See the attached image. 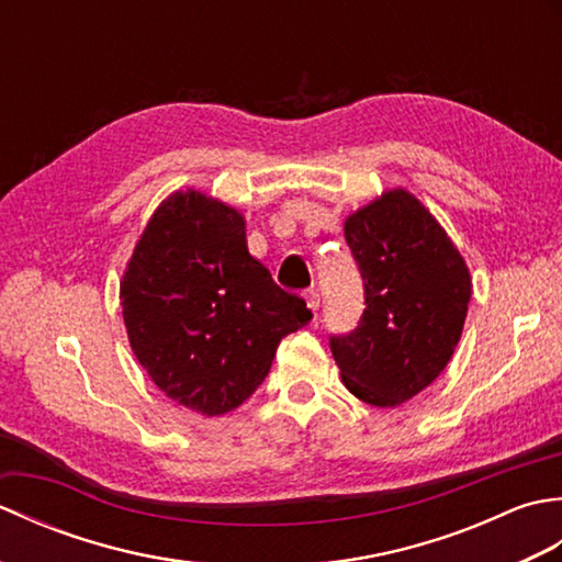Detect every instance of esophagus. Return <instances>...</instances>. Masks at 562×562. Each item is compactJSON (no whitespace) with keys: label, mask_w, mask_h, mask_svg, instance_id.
Listing matches in <instances>:
<instances>
[{"label":"esophagus","mask_w":562,"mask_h":562,"mask_svg":"<svg viewBox=\"0 0 562 562\" xmlns=\"http://www.w3.org/2000/svg\"><path fill=\"white\" fill-rule=\"evenodd\" d=\"M306 304H308V308H312V312H318V306H321L318 290H308L306 292Z\"/></svg>","instance_id":"1"}]
</instances>
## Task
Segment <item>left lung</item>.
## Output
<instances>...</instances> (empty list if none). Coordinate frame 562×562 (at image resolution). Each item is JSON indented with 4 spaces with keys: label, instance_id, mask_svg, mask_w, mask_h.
<instances>
[{
    "label": "left lung",
    "instance_id": "1",
    "mask_svg": "<svg viewBox=\"0 0 562 562\" xmlns=\"http://www.w3.org/2000/svg\"><path fill=\"white\" fill-rule=\"evenodd\" d=\"M362 274L364 312L330 336L342 384L357 398L393 408L432 384L451 360L471 300L457 246L420 200L391 190L345 222Z\"/></svg>",
    "mask_w": 562,
    "mask_h": 562
}]
</instances>
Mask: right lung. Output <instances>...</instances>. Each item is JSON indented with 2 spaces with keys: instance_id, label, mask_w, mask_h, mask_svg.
Masks as SVG:
<instances>
[{
  "instance_id": "right-lung-1",
  "label": "right lung",
  "mask_w": 562,
  "mask_h": 562,
  "mask_svg": "<svg viewBox=\"0 0 562 562\" xmlns=\"http://www.w3.org/2000/svg\"><path fill=\"white\" fill-rule=\"evenodd\" d=\"M130 345L166 396L202 415L238 408L284 336L312 321L248 254L244 217L198 190L154 212L121 282Z\"/></svg>"
}]
</instances>
